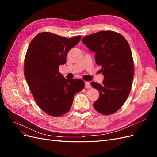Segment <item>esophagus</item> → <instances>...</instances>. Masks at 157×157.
Here are the masks:
<instances>
[{
    "mask_svg": "<svg viewBox=\"0 0 157 157\" xmlns=\"http://www.w3.org/2000/svg\"><path fill=\"white\" fill-rule=\"evenodd\" d=\"M85 88H91V85H90V83L88 82H85Z\"/></svg>",
    "mask_w": 157,
    "mask_h": 157,
    "instance_id": "esophagus-1",
    "label": "esophagus"
}]
</instances>
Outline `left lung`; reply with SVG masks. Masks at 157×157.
<instances>
[{
	"label": "left lung",
	"mask_w": 157,
	"mask_h": 157,
	"mask_svg": "<svg viewBox=\"0 0 157 157\" xmlns=\"http://www.w3.org/2000/svg\"><path fill=\"white\" fill-rule=\"evenodd\" d=\"M82 42L96 53V62L101 66L104 76L102 84L91 82L99 92L94 107L103 115H111L123 105L132 88L134 61L130 47L124 36L111 31L88 35Z\"/></svg>",
	"instance_id": "obj_1"
}]
</instances>
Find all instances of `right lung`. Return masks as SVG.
Masks as SVG:
<instances>
[{"label": "right lung", "mask_w": 157, "mask_h": 157, "mask_svg": "<svg viewBox=\"0 0 157 157\" xmlns=\"http://www.w3.org/2000/svg\"><path fill=\"white\" fill-rule=\"evenodd\" d=\"M80 39V36L68 39L43 32L36 35L28 47L25 77L37 105L50 116L67 113L74 95L84 87L82 80L66 79L59 72V66L66 63V56Z\"/></svg>", "instance_id": "obj_1"}]
</instances>
